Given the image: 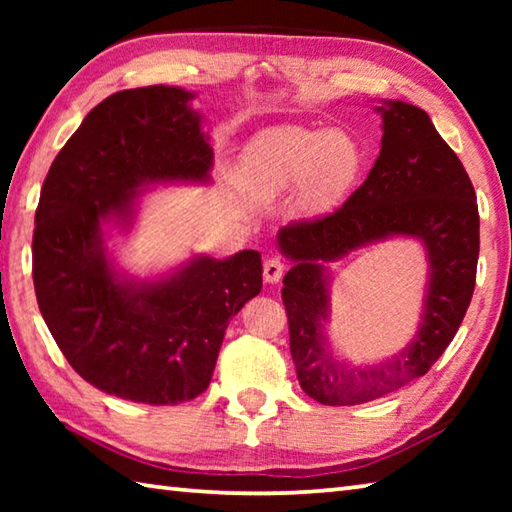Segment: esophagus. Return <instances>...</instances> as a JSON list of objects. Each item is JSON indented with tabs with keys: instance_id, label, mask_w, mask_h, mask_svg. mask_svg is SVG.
Wrapping results in <instances>:
<instances>
[{
	"instance_id": "1",
	"label": "esophagus",
	"mask_w": 512,
	"mask_h": 512,
	"mask_svg": "<svg viewBox=\"0 0 512 512\" xmlns=\"http://www.w3.org/2000/svg\"><path fill=\"white\" fill-rule=\"evenodd\" d=\"M282 275H284V264L280 262V259H277V257L266 259V262H264V282L275 284V282L282 280Z\"/></svg>"
}]
</instances>
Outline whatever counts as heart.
<instances>
[{"mask_svg":"<svg viewBox=\"0 0 512 512\" xmlns=\"http://www.w3.org/2000/svg\"><path fill=\"white\" fill-rule=\"evenodd\" d=\"M361 171V149L345 131L275 126L255 135L239 160L246 192L273 201L300 189V210L325 214L350 192Z\"/></svg>","mask_w":512,"mask_h":512,"instance_id":"b5f03b06","label":"heart"}]
</instances>
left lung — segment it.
<instances>
[{"label":"left lung","mask_w":512,"mask_h":512,"mask_svg":"<svg viewBox=\"0 0 512 512\" xmlns=\"http://www.w3.org/2000/svg\"><path fill=\"white\" fill-rule=\"evenodd\" d=\"M381 151L363 185L334 214L289 223L277 246L293 266L282 300L300 388L327 406H352L427 375L463 323L479 262V207L458 155L429 115L404 101H384ZM393 236L418 238L430 264L421 325L393 358L352 364L326 339L331 274L326 264L352 249Z\"/></svg>","instance_id":"8db88e82"}]
</instances>
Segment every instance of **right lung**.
I'll use <instances>...</instances> for the list:
<instances>
[{"label": "right lung", "instance_id": "1", "mask_svg": "<svg viewBox=\"0 0 512 512\" xmlns=\"http://www.w3.org/2000/svg\"><path fill=\"white\" fill-rule=\"evenodd\" d=\"M194 92L121 90L88 112L45 178L33 230L40 314L79 375L144 404H180L210 386L225 327L262 291V255H194L160 277L121 273L108 225L133 228L146 187L210 183L214 153Z\"/></svg>", "mask_w": 512, "mask_h": 512}]
</instances>
